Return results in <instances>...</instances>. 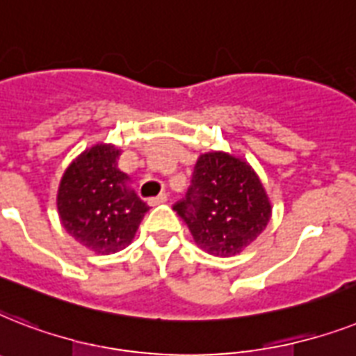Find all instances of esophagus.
<instances>
[{"label": "esophagus", "instance_id": "esophagus-1", "mask_svg": "<svg viewBox=\"0 0 356 356\" xmlns=\"http://www.w3.org/2000/svg\"><path fill=\"white\" fill-rule=\"evenodd\" d=\"M167 198H169V196H167V193H161L160 196H156V198H150L149 204H150V206H160V204H165V202H167Z\"/></svg>", "mask_w": 356, "mask_h": 356}]
</instances>
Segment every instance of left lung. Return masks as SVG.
I'll return each mask as SVG.
<instances>
[{"mask_svg": "<svg viewBox=\"0 0 356 356\" xmlns=\"http://www.w3.org/2000/svg\"><path fill=\"white\" fill-rule=\"evenodd\" d=\"M175 211L187 224L198 248L233 257L264 232L272 204L254 167L224 150L200 154L191 187Z\"/></svg>", "mask_w": 356, "mask_h": 356, "instance_id": "8db88e82", "label": "left lung"}]
</instances>
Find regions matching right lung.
<instances>
[{"mask_svg": "<svg viewBox=\"0 0 356 356\" xmlns=\"http://www.w3.org/2000/svg\"><path fill=\"white\" fill-rule=\"evenodd\" d=\"M119 156L112 143L86 149L64 170L56 195L65 232L99 255L127 248L149 211L129 186L130 176L118 167Z\"/></svg>", "mask_w": 356, "mask_h": 356, "instance_id": "add662e5", "label": "right lung"}]
</instances>
